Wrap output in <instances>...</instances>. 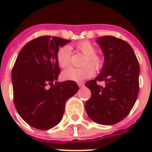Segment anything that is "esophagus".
Masks as SVG:
<instances>
[{"mask_svg": "<svg viewBox=\"0 0 152 152\" xmlns=\"http://www.w3.org/2000/svg\"><path fill=\"white\" fill-rule=\"evenodd\" d=\"M77 85H78L79 87H83V86H85V84L83 82H77Z\"/></svg>", "mask_w": 152, "mask_h": 152, "instance_id": "esophagus-1", "label": "esophagus"}]
</instances>
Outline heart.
Wrapping results in <instances>:
<instances>
[{
  "mask_svg": "<svg viewBox=\"0 0 152 152\" xmlns=\"http://www.w3.org/2000/svg\"><path fill=\"white\" fill-rule=\"evenodd\" d=\"M76 50L82 53L86 58L82 65L84 66L80 68L69 67L62 73V78L66 80L82 81L94 75L95 70L101 69L102 66V60L96 54V49L89 41H81L76 45ZM72 49L67 45H64L58 49L56 54V60L58 66L65 68L71 63Z\"/></svg>",
  "mask_w": 152,
  "mask_h": 152,
  "instance_id": "heart-1",
  "label": "heart"
}]
</instances>
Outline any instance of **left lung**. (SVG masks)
<instances>
[{"label": "left lung", "instance_id": "1", "mask_svg": "<svg viewBox=\"0 0 152 152\" xmlns=\"http://www.w3.org/2000/svg\"><path fill=\"white\" fill-rule=\"evenodd\" d=\"M104 55L101 73L86 83L91 91L85 107L89 117L104 125L116 124L127 116L139 92L140 67L132 47L125 40L112 36L96 40ZM105 80L104 88L97 81Z\"/></svg>", "mask_w": 152, "mask_h": 152}]
</instances>
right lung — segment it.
<instances>
[{
  "label": "right lung",
  "mask_w": 152,
  "mask_h": 152,
  "mask_svg": "<svg viewBox=\"0 0 152 152\" xmlns=\"http://www.w3.org/2000/svg\"><path fill=\"white\" fill-rule=\"evenodd\" d=\"M58 37L42 36L23 47L12 69L14 102L22 119L31 127L50 129L63 118L65 102L79 87L73 80L58 82L56 54L68 43Z\"/></svg>",
  "instance_id": "right-lung-1"
}]
</instances>
